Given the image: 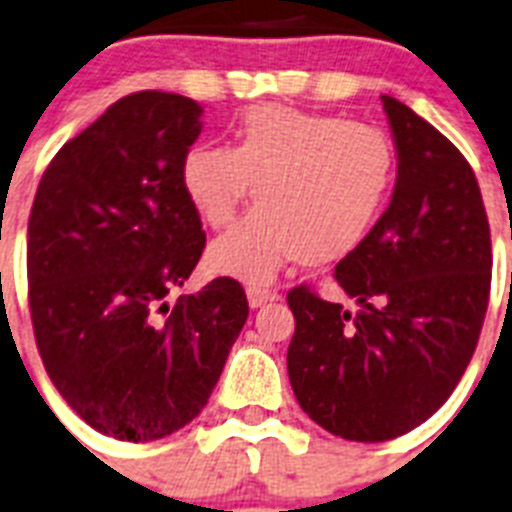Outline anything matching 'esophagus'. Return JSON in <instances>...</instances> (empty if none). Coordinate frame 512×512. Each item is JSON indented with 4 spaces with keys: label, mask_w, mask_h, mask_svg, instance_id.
I'll return each mask as SVG.
<instances>
[{
    "label": "esophagus",
    "mask_w": 512,
    "mask_h": 512,
    "mask_svg": "<svg viewBox=\"0 0 512 512\" xmlns=\"http://www.w3.org/2000/svg\"><path fill=\"white\" fill-rule=\"evenodd\" d=\"M276 296H278L276 291L263 289V286H249V289H247V302H249V307H263V304L273 302Z\"/></svg>",
    "instance_id": "1"
}]
</instances>
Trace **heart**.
Masks as SVG:
<instances>
[{"label":"heart","mask_w":512,"mask_h":512,"mask_svg":"<svg viewBox=\"0 0 512 512\" xmlns=\"http://www.w3.org/2000/svg\"><path fill=\"white\" fill-rule=\"evenodd\" d=\"M182 187L221 229L252 192L257 208L210 244L221 276L268 283L286 265L338 263L388 210L398 156L388 135L338 114L263 103L244 111L234 145H192Z\"/></svg>","instance_id":"heart-1"}]
</instances>
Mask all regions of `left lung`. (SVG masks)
Segmentation results:
<instances>
[{
	"mask_svg": "<svg viewBox=\"0 0 512 512\" xmlns=\"http://www.w3.org/2000/svg\"><path fill=\"white\" fill-rule=\"evenodd\" d=\"M398 153L388 210L336 265L359 304L289 291L296 330L289 380L296 401L333 435L385 442L427 422L466 372L482 333L492 242L474 169L448 137L382 96Z\"/></svg>",
	"mask_w": 512,
	"mask_h": 512,
	"instance_id": "8db88e82",
	"label": "left lung"
}]
</instances>
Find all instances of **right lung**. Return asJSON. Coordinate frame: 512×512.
<instances>
[{
  "label": "right lung",
  "instance_id": "obj_1",
  "mask_svg": "<svg viewBox=\"0 0 512 512\" xmlns=\"http://www.w3.org/2000/svg\"><path fill=\"white\" fill-rule=\"evenodd\" d=\"M192 98H119L46 166L28 221V302L54 388L103 435L150 442L205 409L249 315L216 278L174 294L205 231L182 187L203 130Z\"/></svg>",
  "mask_w": 512,
  "mask_h": 512
}]
</instances>
